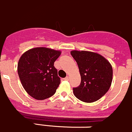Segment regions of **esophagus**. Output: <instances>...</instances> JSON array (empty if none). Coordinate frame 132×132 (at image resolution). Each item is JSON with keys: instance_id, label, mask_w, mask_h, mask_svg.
<instances>
[{"instance_id": "obj_1", "label": "esophagus", "mask_w": 132, "mask_h": 132, "mask_svg": "<svg viewBox=\"0 0 132 132\" xmlns=\"http://www.w3.org/2000/svg\"><path fill=\"white\" fill-rule=\"evenodd\" d=\"M69 77L68 76H67V77H65V78L64 79H65V80H66V81H68V80H69Z\"/></svg>"}]
</instances>
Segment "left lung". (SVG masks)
Returning a JSON list of instances; mask_svg holds the SVG:
<instances>
[{"label":"left lung","instance_id":"1","mask_svg":"<svg viewBox=\"0 0 132 132\" xmlns=\"http://www.w3.org/2000/svg\"><path fill=\"white\" fill-rule=\"evenodd\" d=\"M71 55L77 62L81 83L73 88L75 96L81 101L92 103L100 100L110 89L113 70L110 62L96 53L72 51Z\"/></svg>","mask_w":132,"mask_h":132}]
</instances>
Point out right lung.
Instances as JSON below:
<instances>
[{"label": "right lung", "instance_id": "1", "mask_svg": "<svg viewBox=\"0 0 132 132\" xmlns=\"http://www.w3.org/2000/svg\"><path fill=\"white\" fill-rule=\"evenodd\" d=\"M61 51L45 47H37L26 51L18 63V74L28 94L38 100L53 95L61 79L54 62Z\"/></svg>", "mask_w": 132, "mask_h": 132}]
</instances>
